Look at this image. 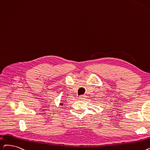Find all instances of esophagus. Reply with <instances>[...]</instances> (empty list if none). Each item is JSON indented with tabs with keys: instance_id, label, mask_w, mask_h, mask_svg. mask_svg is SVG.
Segmentation results:
<instances>
[{
	"instance_id": "esophagus-1",
	"label": "esophagus",
	"mask_w": 150,
	"mask_h": 150,
	"mask_svg": "<svg viewBox=\"0 0 150 150\" xmlns=\"http://www.w3.org/2000/svg\"><path fill=\"white\" fill-rule=\"evenodd\" d=\"M85 96H84V95H81V96H80V97H79V99L80 100H84L85 99Z\"/></svg>"
}]
</instances>
